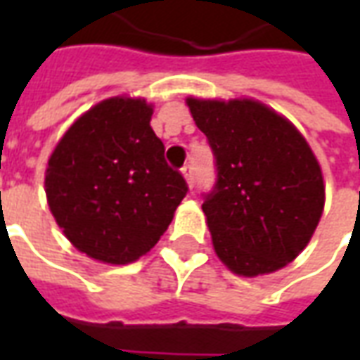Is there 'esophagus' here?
<instances>
[{"instance_id":"1","label":"esophagus","mask_w":360,"mask_h":360,"mask_svg":"<svg viewBox=\"0 0 360 360\" xmlns=\"http://www.w3.org/2000/svg\"><path fill=\"white\" fill-rule=\"evenodd\" d=\"M181 173H183V177L187 179V185L191 188L195 187V169H193V165L187 164V165H183V169H181Z\"/></svg>"}]
</instances>
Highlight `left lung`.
Instances as JSON below:
<instances>
[{"mask_svg":"<svg viewBox=\"0 0 360 360\" xmlns=\"http://www.w3.org/2000/svg\"><path fill=\"white\" fill-rule=\"evenodd\" d=\"M218 179L202 210L219 260L245 278L299 257L324 210L316 156L291 121L257 100L187 98Z\"/></svg>","mask_w":360,"mask_h":360,"instance_id":"left-lung-1","label":"left lung"}]
</instances>
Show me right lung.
<instances>
[{
	"label": "right lung",
	"mask_w": 360,
	"mask_h": 360,
	"mask_svg": "<svg viewBox=\"0 0 360 360\" xmlns=\"http://www.w3.org/2000/svg\"><path fill=\"white\" fill-rule=\"evenodd\" d=\"M150 119L142 98L103 100L69 127L48 160L44 185L58 226L75 249L105 264L146 255L188 191Z\"/></svg>",
	"instance_id": "1"
}]
</instances>
